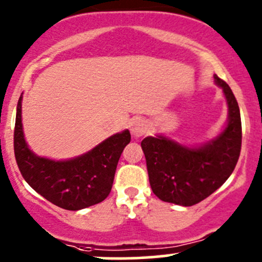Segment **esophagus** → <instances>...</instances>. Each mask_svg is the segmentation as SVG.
Wrapping results in <instances>:
<instances>
[{
	"label": "esophagus",
	"mask_w": 262,
	"mask_h": 262,
	"mask_svg": "<svg viewBox=\"0 0 262 262\" xmlns=\"http://www.w3.org/2000/svg\"><path fill=\"white\" fill-rule=\"evenodd\" d=\"M130 130H132V134H133L134 137H137V138L143 137L145 133H148V130H149L148 122L144 119H140V118H137V119H134L133 122H132Z\"/></svg>",
	"instance_id": "obj_1"
}]
</instances>
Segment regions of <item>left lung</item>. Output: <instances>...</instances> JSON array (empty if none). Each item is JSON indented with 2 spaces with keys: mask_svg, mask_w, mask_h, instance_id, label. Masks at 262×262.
<instances>
[{
  "mask_svg": "<svg viewBox=\"0 0 262 262\" xmlns=\"http://www.w3.org/2000/svg\"><path fill=\"white\" fill-rule=\"evenodd\" d=\"M229 104V122L216 139L188 148L164 137L142 140L151 190L166 203L191 206L220 188L234 171L241 151V118L237 100L225 80L214 76Z\"/></svg>",
  "mask_w": 262,
  "mask_h": 262,
  "instance_id": "obj_1",
  "label": "left lung"
}]
</instances>
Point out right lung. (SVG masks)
<instances>
[{"mask_svg": "<svg viewBox=\"0 0 262 262\" xmlns=\"http://www.w3.org/2000/svg\"><path fill=\"white\" fill-rule=\"evenodd\" d=\"M21 100L17 104L13 149L17 165L31 188L66 210H80L108 196L120 154L130 142L124 130L108 138L87 154L66 162L39 158L28 149L22 132Z\"/></svg>", "mask_w": 262, "mask_h": 262, "instance_id": "obj_1", "label": "right lung"}]
</instances>
